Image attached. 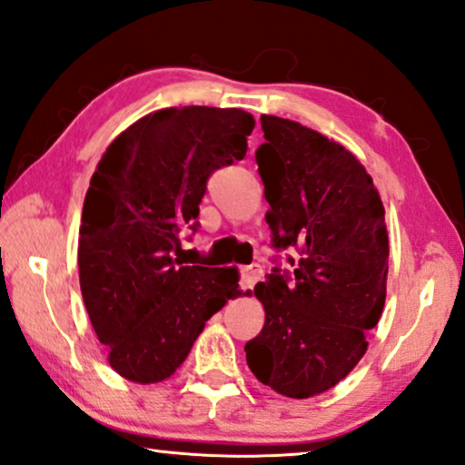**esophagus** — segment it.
Instances as JSON below:
<instances>
[{
	"mask_svg": "<svg viewBox=\"0 0 465 465\" xmlns=\"http://www.w3.org/2000/svg\"><path fill=\"white\" fill-rule=\"evenodd\" d=\"M261 273H262L261 265L242 267V272H240V286H242V290H251L254 283L261 280Z\"/></svg>",
	"mask_w": 465,
	"mask_h": 465,
	"instance_id": "1",
	"label": "esophagus"
}]
</instances>
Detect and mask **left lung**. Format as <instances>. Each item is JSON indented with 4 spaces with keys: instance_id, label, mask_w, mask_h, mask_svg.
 <instances>
[{
    "instance_id": "8db88e82",
    "label": "left lung",
    "mask_w": 465,
    "mask_h": 465,
    "mask_svg": "<svg viewBox=\"0 0 465 465\" xmlns=\"http://www.w3.org/2000/svg\"><path fill=\"white\" fill-rule=\"evenodd\" d=\"M256 150L275 251L294 248L254 296L265 307L246 361L265 386L309 399L336 386L367 351L386 301L384 206L365 166L304 124L262 114Z\"/></svg>"
}]
</instances>
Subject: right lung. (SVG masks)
<instances>
[{"label":"right lung","instance_id":"obj_1","mask_svg":"<svg viewBox=\"0 0 465 465\" xmlns=\"http://www.w3.org/2000/svg\"><path fill=\"white\" fill-rule=\"evenodd\" d=\"M254 119L240 108H164L104 152L83 204L79 282L108 363L154 384L185 361L204 323L240 292L233 267L183 265L206 182L246 156Z\"/></svg>","mask_w":465,"mask_h":465}]
</instances>
